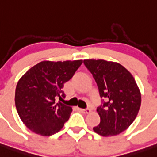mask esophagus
<instances>
[{
  "label": "esophagus",
  "mask_w": 157,
  "mask_h": 157,
  "mask_svg": "<svg viewBox=\"0 0 157 157\" xmlns=\"http://www.w3.org/2000/svg\"><path fill=\"white\" fill-rule=\"evenodd\" d=\"M79 111H80V112L82 113H84V114H89L90 112H91V110L90 109H82V108H78Z\"/></svg>",
  "instance_id": "obj_1"
}]
</instances>
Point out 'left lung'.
<instances>
[{"mask_svg":"<svg viewBox=\"0 0 157 157\" xmlns=\"http://www.w3.org/2000/svg\"><path fill=\"white\" fill-rule=\"evenodd\" d=\"M84 64L97 84L100 97L105 99L97 107L100 123L93 130L103 137L119 134L131 125L141 107V92L135 80L117 62L87 59Z\"/></svg>","mask_w":157,"mask_h":157,"instance_id":"left-lung-1","label":"left lung"}]
</instances>
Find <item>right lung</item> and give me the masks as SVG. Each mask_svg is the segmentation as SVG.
<instances>
[{"label":"right lung","mask_w":157,"mask_h":157,"mask_svg":"<svg viewBox=\"0 0 157 157\" xmlns=\"http://www.w3.org/2000/svg\"><path fill=\"white\" fill-rule=\"evenodd\" d=\"M82 63V60L43 61L19 80L15 94L16 107L22 122L31 131L50 136L62 129L73 110L56 100L65 97L64 84Z\"/></svg>","instance_id":"right-lung-1"}]
</instances>
